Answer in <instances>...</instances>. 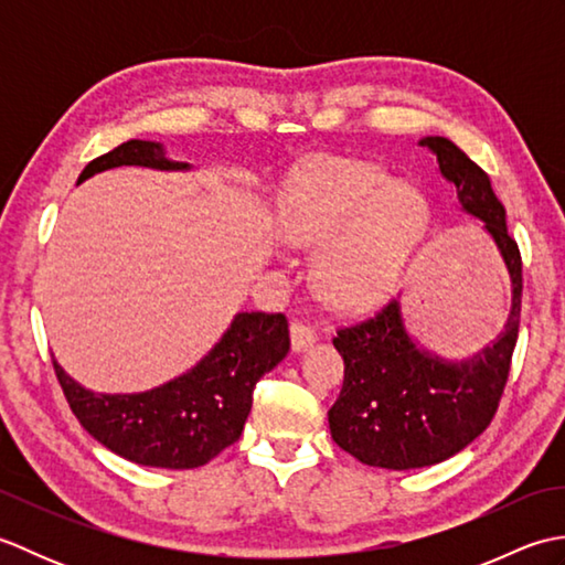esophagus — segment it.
I'll return each instance as SVG.
<instances>
[{
  "label": "esophagus",
  "instance_id": "1",
  "mask_svg": "<svg viewBox=\"0 0 565 565\" xmlns=\"http://www.w3.org/2000/svg\"><path fill=\"white\" fill-rule=\"evenodd\" d=\"M316 340H318V334H316V330L310 328V326H306V322H291V347H294V352H306V350H310V347L316 344Z\"/></svg>",
  "mask_w": 565,
  "mask_h": 565
}]
</instances>
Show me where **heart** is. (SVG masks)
<instances>
[{
  "label": "heart",
  "instance_id": "heart-1",
  "mask_svg": "<svg viewBox=\"0 0 565 565\" xmlns=\"http://www.w3.org/2000/svg\"><path fill=\"white\" fill-rule=\"evenodd\" d=\"M286 243L318 252V289L334 306L386 298L425 247L431 206L379 164L318 154L286 179L279 194Z\"/></svg>",
  "mask_w": 565,
  "mask_h": 565
}]
</instances>
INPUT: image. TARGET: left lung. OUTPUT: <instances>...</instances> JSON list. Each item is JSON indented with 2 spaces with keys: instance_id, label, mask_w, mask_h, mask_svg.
<instances>
[{
  "instance_id": "8db88e82",
  "label": "left lung",
  "mask_w": 565,
  "mask_h": 565,
  "mask_svg": "<svg viewBox=\"0 0 565 565\" xmlns=\"http://www.w3.org/2000/svg\"><path fill=\"white\" fill-rule=\"evenodd\" d=\"M419 146L437 154L461 211L476 215L493 239L510 276L512 303L493 344L461 362L419 347L405 328L401 298L338 332L332 344L344 359V383L328 413L332 439L362 463L391 471L447 461L490 425L510 374L522 310V257L488 174L449 138L427 136Z\"/></svg>"
}]
</instances>
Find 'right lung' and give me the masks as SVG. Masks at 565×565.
Wrapping results in <instances>:
<instances>
[{"instance_id": "obj_1", "label": "right lung", "mask_w": 565, "mask_h": 565, "mask_svg": "<svg viewBox=\"0 0 565 565\" xmlns=\"http://www.w3.org/2000/svg\"><path fill=\"white\" fill-rule=\"evenodd\" d=\"M138 164L186 172L152 140H128L84 167L77 184L114 167ZM289 322L281 313H237L213 350L186 374L142 393H94L65 374L55 376L79 425L124 459L184 471L209 463L239 439L257 381L289 354Z\"/></svg>"}]
</instances>
